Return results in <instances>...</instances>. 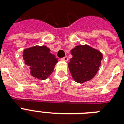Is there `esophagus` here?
<instances>
[{"label": "esophagus", "instance_id": "1", "mask_svg": "<svg viewBox=\"0 0 124 124\" xmlns=\"http://www.w3.org/2000/svg\"><path fill=\"white\" fill-rule=\"evenodd\" d=\"M61 60H64V61H68V57L67 56H64V57H63V58H61Z\"/></svg>", "mask_w": 124, "mask_h": 124}]
</instances>
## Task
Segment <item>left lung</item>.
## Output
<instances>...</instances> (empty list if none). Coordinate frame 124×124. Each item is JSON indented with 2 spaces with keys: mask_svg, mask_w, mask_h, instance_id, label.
I'll return each instance as SVG.
<instances>
[{
  "mask_svg": "<svg viewBox=\"0 0 124 124\" xmlns=\"http://www.w3.org/2000/svg\"><path fill=\"white\" fill-rule=\"evenodd\" d=\"M71 53L68 67L73 79L78 83L92 79L101 65L102 53L87 45L76 46Z\"/></svg>",
  "mask_w": 124,
  "mask_h": 124,
  "instance_id": "1",
  "label": "left lung"
}]
</instances>
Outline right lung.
Returning <instances> with one entry per match:
<instances>
[{
    "mask_svg": "<svg viewBox=\"0 0 124 124\" xmlns=\"http://www.w3.org/2000/svg\"><path fill=\"white\" fill-rule=\"evenodd\" d=\"M25 64L30 67L31 75L40 80L46 79L52 73L58 58L46 46L31 47L23 52Z\"/></svg>",
    "mask_w": 124,
    "mask_h": 124,
    "instance_id": "right-lung-1",
    "label": "right lung"
}]
</instances>
